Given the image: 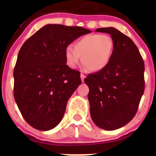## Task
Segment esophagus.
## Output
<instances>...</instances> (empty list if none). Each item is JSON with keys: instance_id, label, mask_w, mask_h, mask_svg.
I'll list each match as a JSON object with an SVG mask.
<instances>
[{"instance_id": "obj_1", "label": "esophagus", "mask_w": 156, "mask_h": 156, "mask_svg": "<svg viewBox=\"0 0 156 156\" xmlns=\"http://www.w3.org/2000/svg\"><path fill=\"white\" fill-rule=\"evenodd\" d=\"M85 76H84L83 74H80V78H81V80H82V82H83L84 81V78H85Z\"/></svg>"}]
</instances>
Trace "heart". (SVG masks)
Listing matches in <instances>:
<instances>
[{"label":"heart","mask_w":156,"mask_h":156,"mask_svg":"<svg viewBox=\"0 0 156 156\" xmlns=\"http://www.w3.org/2000/svg\"><path fill=\"white\" fill-rule=\"evenodd\" d=\"M114 50L112 37L92 34L82 37L76 41L74 47L65 48V59L71 68H76L82 57V63L90 72H99L108 66Z\"/></svg>","instance_id":"1"}]
</instances>
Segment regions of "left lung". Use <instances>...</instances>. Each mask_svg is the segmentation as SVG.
Listing matches in <instances>:
<instances>
[{
    "label": "left lung",
    "mask_w": 156,
    "mask_h": 156,
    "mask_svg": "<svg viewBox=\"0 0 156 156\" xmlns=\"http://www.w3.org/2000/svg\"><path fill=\"white\" fill-rule=\"evenodd\" d=\"M95 31L109 34L114 42L112 59L101 71L84 79L88 85L90 114L97 126L120 128L134 117L144 91V63L128 36L112 27Z\"/></svg>",
    "instance_id": "obj_1"
}]
</instances>
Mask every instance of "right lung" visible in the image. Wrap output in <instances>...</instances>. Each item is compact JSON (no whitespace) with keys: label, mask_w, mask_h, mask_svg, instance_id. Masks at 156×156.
<instances>
[{"label":"right lung","mask_w":156,"mask_h":156,"mask_svg":"<svg viewBox=\"0 0 156 156\" xmlns=\"http://www.w3.org/2000/svg\"><path fill=\"white\" fill-rule=\"evenodd\" d=\"M90 30L48 24L28 38L14 69V98L25 120L39 130L62 119L69 98L81 83L80 72L66 64L67 46Z\"/></svg>","instance_id":"right-lung-1"}]
</instances>
